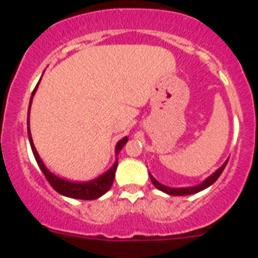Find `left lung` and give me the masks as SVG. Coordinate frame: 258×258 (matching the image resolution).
<instances>
[{
	"label": "left lung",
	"mask_w": 258,
	"mask_h": 258,
	"mask_svg": "<svg viewBox=\"0 0 258 258\" xmlns=\"http://www.w3.org/2000/svg\"><path fill=\"white\" fill-rule=\"evenodd\" d=\"M226 164H227V160L225 161V163L221 165V168H218V169L216 170L213 174L209 175L208 178L204 179V181H203L200 184H198V186H192V187H179V188L168 187V186H164V184H161L160 182H157L151 174H150V178H151V182L154 183V186L157 188V190L163 191V192H165V194H169V195H174V197H183V195H191V194L199 192V191L204 190V188L209 187L211 184H213L214 182L218 179V177L221 175V173L223 172V169H225Z\"/></svg>",
	"instance_id": "left-lung-1"
}]
</instances>
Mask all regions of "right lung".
Returning <instances> with one entry per match:
<instances>
[{"label":"right lung","mask_w":258,"mask_h":258,"mask_svg":"<svg viewBox=\"0 0 258 258\" xmlns=\"http://www.w3.org/2000/svg\"><path fill=\"white\" fill-rule=\"evenodd\" d=\"M40 84V81H38ZM38 84L36 85L35 90L32 92V97L31 101H29V107H28V140L29 143H31V149L33 155H35V159L37 161L38 166H40V169L42 170L44 175L46 177V179L49 181V183L51 184V187L59 192L60 195H64V197L72 198V199H81V200H94L98 199V198H101L103 194H106L107 191L109 190V187L112 186L113 183V178H115V173H116V168H117V159H116L115 164H113L106 173H103L102 175L97 177L93 181L89 182H71L68 179L60 178L58 175H55L54 173L50 172L47 169L45 164L42 163L41 160L40 155H38L37 150H36L35 145H33V141H32V136H31V131H29V109H31V104H32V99H33V95H35L36 90L38 88ZM127 142V137H124L122 140H120L116 145V155L118 152L121 151V149L124 147L125 143Z\"/></svg>","instance_id":"add662e5"}]
</instances>
